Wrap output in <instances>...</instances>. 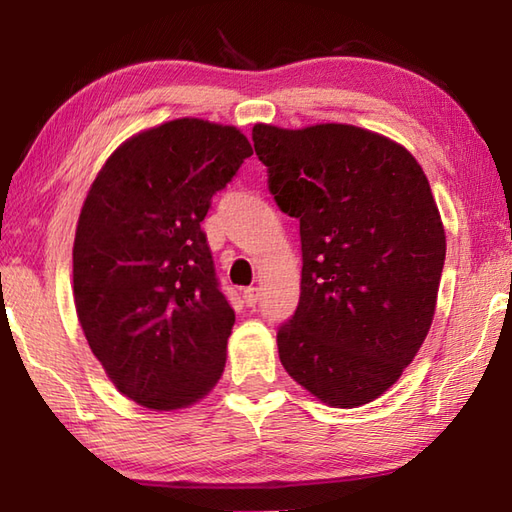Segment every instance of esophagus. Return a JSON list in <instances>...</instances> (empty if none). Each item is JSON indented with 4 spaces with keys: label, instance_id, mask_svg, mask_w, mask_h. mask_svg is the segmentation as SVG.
<instances>
[{
    "label": "esophagus",
    "instance_id": "1",
    "mask_svg": "<svg viewBox=\"0 0 512 512\" xmlns=\"http://www.w3.org/2000/svg\"><path fill=\"white\" fill-rule=\"evenodd\" d=\"M242 297H244V301H246V306H255V303L259 301V288H255V286L246 288Z\"/></svg>",
    "mask_w": 512,
    "mask_h": 512
}]
</instances>
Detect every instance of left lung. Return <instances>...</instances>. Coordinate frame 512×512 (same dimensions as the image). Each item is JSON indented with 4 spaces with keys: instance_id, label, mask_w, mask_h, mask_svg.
Segmentation results:
<instances>
[{
    "instance_id": "8db88e82",
    "label": "left lung",
    "mask_w": 512,
    "mask_h": 512,
    "mask_svg": "<svg viewBox=\"0 0 512 512\" xmlns=\"http://www.w3.org/2000/svg\"><path fill=\"white\" fill-rule=\"evenodd\" d=\"M253 143L301 235L281 365L323 405H367L402 376L436 314L447 235L429 180L396 140L356 125L257 123Z\"/></svg>"
}]
</instances>
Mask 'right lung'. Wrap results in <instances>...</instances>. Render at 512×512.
Segmentation results:
<instances>
[{"label": "right lung", "instance_id": "right-lung-1", "mask_svg": "<svg viewBox=\"0 0 512 512\" xmlns=\"http://www.w3.org/2000/svg\"><path fill=\"white\" fill-rule=\"evenodd\" d=\"M248 156L237 127L176 118L118 145L81 206L76 317L107 378L140 407L187 409L222 378L235 312L200 222Z\"/></svg>", "mask_w": 512, "mask_h": 512}]
</instances>
